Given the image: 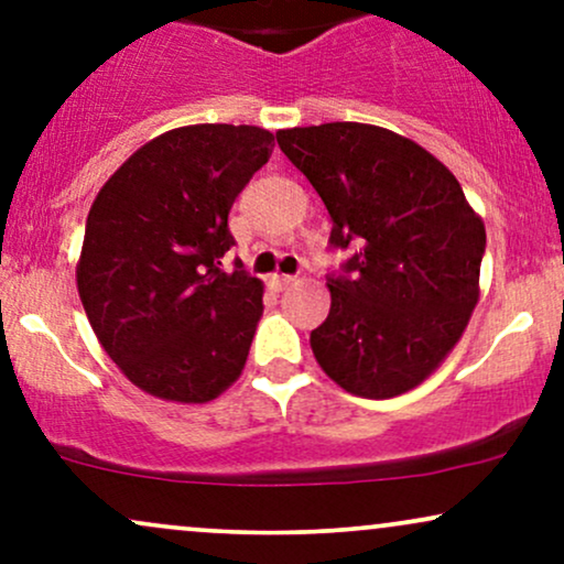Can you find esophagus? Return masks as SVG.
I'll return each instance as SVG.
<instances>
[{"mask_svg": "<svg viewBox=\"0 0 564 564\" xmlns=\"http://www.w3.org/2000/svg\"><path fill=\"white\" fill-rule=\"evenodd\" d=\"M294 283H296L294 275H270L268 286L273 291H286L289 286H294Z\"/></svg>", "mask_w": 564, "mask_h": 564, "instance_id": "34e87169", "label": "esophagus"}]
</instances>
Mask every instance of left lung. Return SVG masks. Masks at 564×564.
Listing matches in <instances>:
<instances>
[{"label":"left lung","mask_w":564,"mask_h":564,"mask_svg":"<svg viewBox=\"0 0 564 564\" xmlns=\"http://www.w3.org/2000/svg\"><path fill=\"white\" fill-rule=\"evenodd\" d=\"M278 145L355 254L332 278L328 318L310 334L341 390L398 398L437 371L480 300L482 217L443 161L392 129L332 121L278 129Z\"/></svg>","instance_id":"left-lung-1"}]
</instances>
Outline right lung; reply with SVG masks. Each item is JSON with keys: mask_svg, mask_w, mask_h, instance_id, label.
<instances>
[{"mask_svg": "<svg viewBox=\"0 0 564 564\" xmlns=\"http://www.w3.org/2000/svg\"><path fill=\"white\" fill-rule=\"evenodd\" d=\"M273 132L191 124L148 140L100 187L76 289L119 371L153 398L209 403L241 377L264 286L223 273L230 206L268 164Z\"/></svg>", "mask_w": 564, "mask_h": 564, "instance_id": "add662e5", "label": "right lung"}]
</instances>
